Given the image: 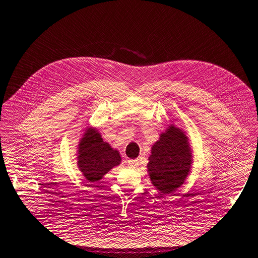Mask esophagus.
Instances as JSON below:
<instances>
[{"instance_id": "obj_1", "label": "esophagus", "mask_w": 258, "mask_h": 258, "mask_svg": "<svg viewBox=\"0 0 258 258\" xmlns=\"http://www.w3.org/2000/svg\"><path fill=\"white\" fill-rule=\"evenodd\" d=\"M128 165L130 167H133V168H137L138 166H139V161H138V160H129Z\"/></svg>"}]
</instances>
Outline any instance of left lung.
Returning <instances> with one entry per match:
<instances>
[{
	"mask_svg": "<svg viewBox=\"0 0 258 258\" xmlns=\"http://www.w3.org/2000/svg\"><path fill=\"white\" fill-rule=\"evenodd\" d=\"M147 169L156 190L171 194L183 185L192 167V149L186 133L175 123L168 124L151 147Z\"/></svg>",
	"mask_w": 258,
	"mask_h": 258,
	"instance_id": "1",
	"label": "left lung"
}]
</instances>
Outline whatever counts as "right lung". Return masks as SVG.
Here are the masks:
<instances>
[{
	"mask_svg": "<svg viewBox=\"0 0 258 258\" xmlns=\"http://www.w3.org/2000/svg\"><path fill=\"white\" fill-rule=\"evenodd\" d=\"M75 154L79 171L89 183H98L122 160L120 152L104 141L98 129L92 125L80 138Z\"/></svg>",
	"mask_w": 258,
	"mask_h": 258,
	"instance_id": "1",
	"label": "right lung"
}]
</instances>
